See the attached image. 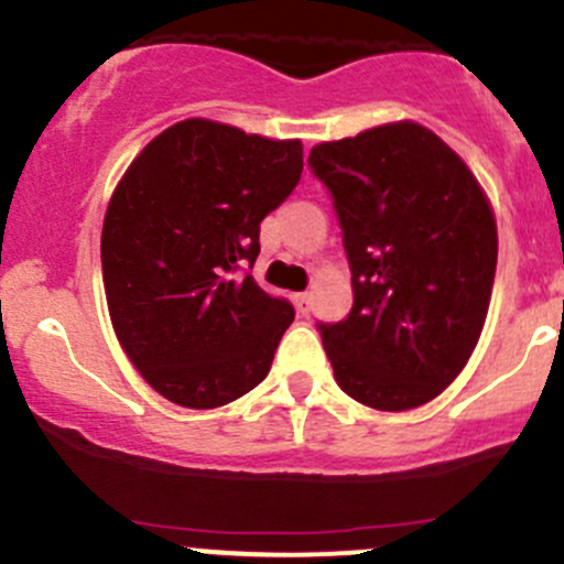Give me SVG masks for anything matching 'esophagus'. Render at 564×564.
Listing matches in <instances>:
<instances>
[{"label":"esophagus","mask_w":564,"mask_h":564,"mask_svg":"<svg viewBox=\"0 0 564 564\" xmlns=\"http://www.w3.org/2000/svg\"><path fill=\"white\" fill-rule=\"evenodd\" d=\"M293 304H295V310H299V315H310V310H312L310 293H295Z\"/></svg>","instance_id":"esophagus-1"}]
</instances>
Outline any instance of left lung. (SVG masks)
I'll return each instance as SVG.
<instances>
[{"label":"left lung","instance_id":"obj_1","mask_svg":"<svg viewBox=\"0 0 564 564\" xmlns=\"http://www.w3.org/2000/svg\"><path fill=\"white\" fill-rule=\"evenodd\" d=\"M354 306L317 323L339 389L378 411L427 403L469 361L496 274V221L469 166L416 122L312 148Z\"/></svg>","mask_w":564,"mask_h":564}]
</instances>
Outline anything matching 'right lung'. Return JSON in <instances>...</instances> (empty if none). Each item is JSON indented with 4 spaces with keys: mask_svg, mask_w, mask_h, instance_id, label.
I'll list each match as a JSON object with an SVG mask.
<instances>
[{
    "mask_svg": "<svg viewBox=\"0 0 564 564\" xmlns=\"http://www.w3.org/2000/svg\"><path fill=\"white\" fill-rule=\"evenodd\" d=\"M301 170L299 139L197 117L159 133L117 183L100 232L106 304L128 359L172 403L216 409L269 376L295 312L247 269Z\"/></svg>",
    "mask_w": 564,
    "mask_h": 564,
    "instance_id": "right-lung-1",
    "label": "right lung"
}]
</instances>
